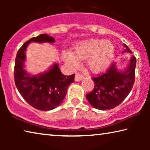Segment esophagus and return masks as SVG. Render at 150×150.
I'll return each mask as SVG.
<instances>
[{
  "instance_id": "obj_1",
  "label": "esophagus",
  "mask_w": 150,
  "mask_h": 150,
  "mask_svg": "<svg viewBox=\"0 0 150 150\" xmlns=\"http://www.w3.org/2000/svg\"><path fill=\"white\" fill-rule=\"evenodd\" d=\"M83 76L82 75L79 74V73H77V74L75 75V81L76 82H78V81H80L82 79H83Z\"/></svg>"
}]
</instances>
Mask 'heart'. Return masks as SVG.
I'll list each match as a JSON object with an SVG mask.
<instances>
[{"label":"heart","instance_id":"obj_1","mask_svg":"<svg viewBox=\"0 0 150 150\" xmlns=\"http://www.w3.org/2000/svg\"><path fill=\"white\" fill-rule=\"evenodd\" d=\"M115 54V48L110 42L104 40L89 39L78 42L73 48V53L63 52V60L73 67L85 60L91 71L95 73L105 71L110 66Z\"/></svg>","mask_w":150,"mask_h":150}]
</instances>
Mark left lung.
<instances>
[{
	"label": "left lung",
	"mask_w": 150,
	"mask_h": 150,
	"mask_svg": "<svg viewBox=\"0 0 150 150\" xmlns=\"http://www.w3.org/2000/svg\"><path fill=\"white\" fill-rule=\"evenodd\" d=\"M122 53L132 51L126 44ZM136 57L132 55L128 65L124 69H118L114 63L104 74L93 77L95 87L92 92L86 95L88 103L98 110H110L120 105L125 99L133 87L135 81Z\"/></svg>",
	"instance_id": "1"
}]
</instances>
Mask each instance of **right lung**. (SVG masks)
<instances>
[{"mask_svg":"<svg viewBox=\"0 0 150 150\" xmlns=\"http://www.w3.org/2000/svg\"><path fill=\"white\" fill-rule=\"evenodd\" d=\"M31 42L53 44L55 39L47 34H42L22 45L18 51L15 60V84L20 95L30 105L42 111L53 110L63 102L68 87L74 82L75 74L69 76L62 74L57 63L44 73L32 75L27 72L24 69L26 52Z\"/></svg>","mask_w":150,"mask_h":150,"instance_id":"obj_1","label":"right lung"}]
</instances>
